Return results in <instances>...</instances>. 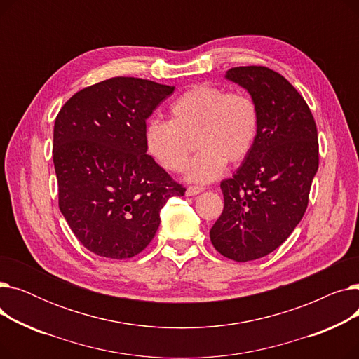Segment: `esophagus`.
Here are the masks:
<instances>
[{"instance_id":"34e87169","label":"esophagus","mask_w":359,"mask_h":359,"mask_svg":"<svg viewBox=\"0 0 359 359\" xmlns=\"http://www.w3.org/2000/svg\"><path fill=\"white\" fill-rule=\"evenodd\" d=\"M203 191V187H198V186H189L186 189V196H195L198 194H201Z\"/></svg>"}]
</instances>
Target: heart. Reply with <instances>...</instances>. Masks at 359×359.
<instances>
[{"label": "heart", "instance_id": "b5f03b06", "mask_svg": "<svg viewBox=\"0 0 359 359\" xmlns=\"http://www.w3.org/2000/svg\"><path fill=\"white\" fill-rule=\"evenodd\" d=\"M170 121H151L145 129L148 153L164 170L179 173L186 168L191 141L199 154L186 172L192 183H211L227 161L241 163L255 147L259 110L244 93H227L210 84L187 90L170 107Z\"/></svg>", "mask_w": 359, "mask_h": 359}]
</instances>
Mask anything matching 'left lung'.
I'll return each mask as SVG.
<instances>
[{
  "label": "left lung",
  "instance_id": "8db88e82",
  "mask_svg": "<svg viewBox=\"0 0 359 359\" xmlns=\"http://www.w3.org/2000/svg\"><path fill=\"white\" fill-rule=\"evenodd\" d=\"M225 79L248 90L259 110L250 154L221 182L224 210L210 231L214 248L236 262L272 253L303 218L318 168L317 128L301 94L266 67H237Z\"/></svg>",
  "mask_w": 359,
  "mask_h": 359
}]
</instances>
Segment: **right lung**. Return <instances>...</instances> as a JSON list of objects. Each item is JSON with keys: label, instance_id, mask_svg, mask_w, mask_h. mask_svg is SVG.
I'll use <instances>...</instances> for the list:
<instances>
[{"label": "right lung", "instance_id": "obj_1", "mask_svg": "<svg viewBox=\"0 0 359 359\" xmlns=\"http://www.w3.org/2000/svg\"><path fill=\"white\" fill-rule=\"evenodd\" d=\"M175 87L113 77L75 93L53 126L60 210L83 246L107 259L141 253L176 183L147 154L145 121Z\"/></svg>", "mask_w": 359, "mask_h": 359}]
</instances>
